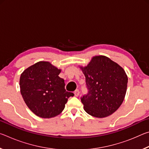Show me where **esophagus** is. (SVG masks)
<instances>
[{
	"label": "esophagus",
	"mask_w": 149,
	"mask_h": 149,
	"mask_svg": "<svg viewBox=\"0 0 149 149\" xmlns=\"http://www.w3.org/2000/svg\"><path fill=\"white\" fill-rule=\"evenodd\" d=\"M79 93H80L79 91L78 90V89H77V90H75V91L74 92V95H75V97H78V96L79 95Z\"/></svg>",
	"instance_id": "34e87169"
}]
</instances>
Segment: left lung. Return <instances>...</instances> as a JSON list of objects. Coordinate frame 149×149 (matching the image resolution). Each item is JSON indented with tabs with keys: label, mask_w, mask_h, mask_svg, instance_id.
I'll use <instances>...</instances> for the list:
<instances>
[{
	"label": "left lung",
	"mask_w": 149,
	"mask_h": 149,
	"mask_svg": "<svg viewBox=\"0 0 149 149\" xmlns=\"http://www.w3.org/2000/svg\"><path fill=\"white\" fill-rule=\"evenodd\" d=\"M88 92L81 97L84 110L96 118L116 112L124 99L127 77L120 65L104 56L93 57L86 67H81Z\"/></svg>",
	"instance_id": "8db88e82"
}]
</instances>
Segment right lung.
<instances>
[{"label": "right lung", "mask_w": 149, "mask_h": 149, "mask_svg": "<svg viewBox=\"0 0 149 149\" xmlns=\"http://www.w3.org/2000/svg\"><path fill=\"white\" fill-rule=\"evenodd\" d=\"M61 70L48 62H39L21 74L20 91L27 107L37 116L50 118L60 114L73 93L65 89Z\"/></svg>", "instance_id": "1"}]
</instances>
